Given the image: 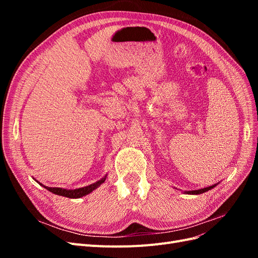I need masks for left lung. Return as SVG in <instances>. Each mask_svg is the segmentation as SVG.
Wrapping results in <instances>:
<instances>
[{"label":"left lung","mask_w":258,"mask_h":258,"mask_svg":"<svg viewBox=\"0 0 258 258\" xmlns=\"http://www.w3.org/2000/svg\"><path fill=\"white\" fill-rule=\"evenodd\" d=\"M215 185L213 186H209V187H206V188H201V189H198V190H189V191H186V194H191V195H199V194H202V192H206L208 190H210L211 188H213Z\"/></svg>","instance_id":"obj_1"}]
</instances>
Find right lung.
I'll use <instances>...</instances> for the list:
<instances>
[{"mask_svg": "<svg viewBox=\"0 0 258 258\" xmlns=\"http://www.w3.org/2000/svg\"><path fill=\"white\" fill-rule=\"evenodd\" d=\"M104 181H105V177L100 179V181L96 182L95 184H91V185H88L86 187H82V188L74 189V190H68V189H63V188H59V187H47V186H44L43 184H41V185L44 186L47 190L51 191L52 194L59 195V196H63V197H68V198H81L83 196H86V195H88L89 192H91L93 189H96L97 187L102 184Z\"/></svg>", "mask_w": 258, "mask_h": 258, "instance_id": "add662e5", "label": "right lung"}]
</instances>
